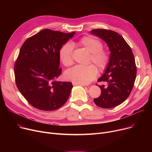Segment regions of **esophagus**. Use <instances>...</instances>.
<instances>
[{
  "instance_id": "obj_1",
  "label": "esophagus",
  "mask_w": 152,
  "mask_h": 152,
  "mask_svg": "<svg viewBox=\"0 0 152 152\" xmlns=\"http://www.w3.org/2000/svg\"><path fill=\"white\" fill-rule=\"evenodd\" d=\"M72 84H73V86H77V85H81V86H86L85 84H79V83H74V82L72 83Z\"/></svg>"
}]
</instances>
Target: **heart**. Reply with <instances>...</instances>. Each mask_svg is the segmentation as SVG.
Segmentation results:
<instances>
[{
    "mask_svg": "<svg viewBox=\"0 0 152 152\" xmlns=\"http://www.w3.org/2000/svg\"><path fill=\"white\" fill-rule=\"evenodd\" d=\"M91 53L90 61L97 66L100 71H104L110 61L109 53L102 49L103 44L99 40L91 36H84L76 43ZM73 47L69 43L62 45L59 50V57L64 66H70L73 63ZM97 75V69L94 65L88 66H76L66 71L65 77L67 80L74 83L87 84L95 78Z\"/></svg>",
    "mask_w": 152,
    "mask_h": 152,
    "instance_id": "heart-1",
    "label": "heart"
}]
</instances>
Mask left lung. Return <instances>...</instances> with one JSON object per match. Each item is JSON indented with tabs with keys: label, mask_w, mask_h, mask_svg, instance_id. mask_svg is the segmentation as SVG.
<instances>
[{
	"label": "left lung",
	"mask_w": 152,
	"mask_h": 152,
	"mask_svg": "<svg viewBox=\"0 0 152 152\" xmlns=\"http://www.w3.org/2000/svg\"><path fill=\"white\" fill-rule=\"evenodd\" d=\"M91 33L103 40L111 52L104 74L98 79L107 82V86H99L101 95L94 102L101 108H113L125 101L132 91L137 75L135 58L130 46L116 32L96 29Z\"/></svg>",
	"instance_id": "left-lung-1"
}]
</instances>
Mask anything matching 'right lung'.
<instances>
[{"label":"right lung","mask_w":152,"mask_h":152,"mask_svg":"<svg viewBox=\"0 0 152 152\" xmlns=\"http://www.w3.org/2000/svg\"><path fill=\"white\" fill-rule=\"evenodd\" d=\"M75 34L44 29L22 45L14 67L15 82L23 96L36 108L55 110L68 99L72 83L56 79L61 73L59 50Z\"/></svg>","instance_id":"obj_1"}]
</instances>
